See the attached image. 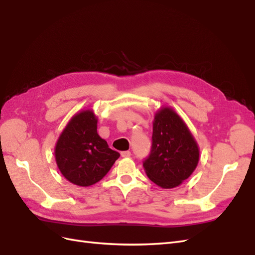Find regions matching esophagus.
<instances>
[{"label":"esophagus","mask_w":255,"mask_h":255,"mask_svg":"<svg viewBox=\"0 0 255 255\" xmlns=\"http://www.w3.org/2000/svg\"><path fill=\"white\" fill-rule=\"evenodd\" d=\"M121 156L122 157H129L130 152L129 151H123V152H121Z\"/></svg>","instance_id":"obj_1"}]
</instances>
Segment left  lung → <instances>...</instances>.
Returning a JSON list of instances; mask_svg holds the SVG:
<instances>
[{
    "instance_id": "8db88e82",
    "label": "left lung",
    "mask_w": 255,
    "mask_h": 255,
    "mask_svg": "<svg viewBox=\"0 0 255 255\" xmlns=\"http://www.w3.org/2000/svg\"><path fill=\"white\" fill-rule=\"evenodd\" d=\"M199 148L182 118L170 107L154 117L152 148L143 160L149 179L161 188H174L191 175L199 161Z\"/></svg>"
}]
</instances>
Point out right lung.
Segmentation results:
<instances>
[{
    "instance_id": "right-lung-1",
    "label": "right lung",
    "mask_w": 255,
    "mask_h": 255,
    "mask_svg": "<svg viewBox=\"0 0 255 255\" xmlns=\"http://www.w3.org/2000/svg\"><path fill=\"white\" fill-rule=\"evenodd\" d=\"M98 119L87 110L74 115L55 145L56 164L66 179L87 187L102 180L120 156L97 132Z\"/></svg>"
}]
</instances>
